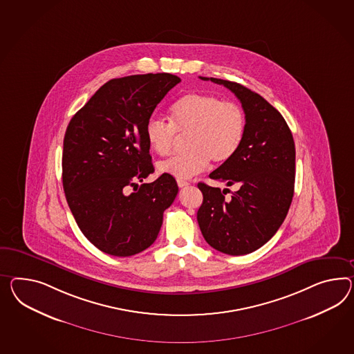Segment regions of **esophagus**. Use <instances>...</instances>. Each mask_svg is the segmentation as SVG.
<instances>
[{
	"label": "esophagus",
	"mask_w": 354,
	"mask_h": 354,
	"mask_svg": "<svg viewBox=\"0 0 354 354\" xmlns=\"http://www.w3.org/2000/svg\"><path fill=\"white\" fill-rule=\"evenodd\" d=\"M177 185H178V187H186V186L190 185V182L183 181V180H177Z\"/></svg>",
	"instance_id": "34e87169"
}]
</instances>
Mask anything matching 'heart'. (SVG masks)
<instances>
[{"instance_id": "1", "label": "heart", "mask_w": 354, "mask_h": 354, "mask_svg": "<svg viewBox=\"0 0 354 354\" xmlns=\"http://www.w3.org/2000/svg\"><path fill=\"white\" fill-rule=\"evenodd\" d=\"M171 122L151 118L146 123V140L158 155L172 151L178 135H187L182 154L158 164L159 172L183 180L204 171L209 160L227 163L244 140L246 118L235 102L207 93H187L171 108Z\"/></svg>"}]
</instances>
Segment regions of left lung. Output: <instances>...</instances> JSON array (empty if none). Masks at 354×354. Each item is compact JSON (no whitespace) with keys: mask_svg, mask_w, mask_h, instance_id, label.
I'll return each mask as SVG.
<instances>
[{"mask_svg":"<svg viewBox=\"0 0 354 354\" xmlns=\"http://www.w3.org/2000/svg\"><path fill=\"white\" fill-rule=\"evenodd\" d=\"M210 81L235 93L244 109L246 127L234 158L209 174L214 181L239 189L226 199L228 189L221 191L199 182L203 204L198 222L212 248L244 255L266 244L286 218L294 195L295 145L283 117L261 95L236 82Z\"/></svg>","mask_w":354,"mask_h":354,"instance_id":"8db88e82","label":"left lung"}]
</instances>
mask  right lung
<instances>
[{
	"label": "right lung",
	"mask_w": 354,
	"mask_h": 354,
	"mask_svg": "<svg viewBox=\"0 0 354 354\" xmlns=\"http://www.w3.org/2000/svg\"><path fill=\"white\" fill-rule=\"evenodd\" d=\"M169 73L128 75L106 82L71 119L63 149V187L74 219L104 253L129 257L154 243L164 210L178 186L154 172L146 123L156 105L180 83ZM128 187L136 190L126 194Z\"/></svg>",
	"instance_id": "right-lung-1"
}]
</instances>
